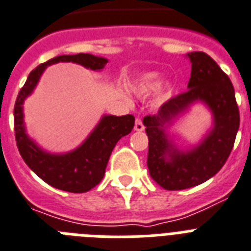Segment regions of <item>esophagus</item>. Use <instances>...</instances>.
Wrapping results in <instances>:
<instances>
[{"label":"esophagus","mask_w":251,"mask_h":251,"mask_svg":"<svg viewBox=\"0 0 251 251\" xmlns=\"http://www.w3.org/2000/svg\"><path fill=\"white\" fill-rule=\"evenodd\" d=\"M134 129H135L136 131H143L144 125H143V122H142V120H140V119L135 120V125H134Z\"/></svg>","instance_id":"34e87169"}]
</instances>
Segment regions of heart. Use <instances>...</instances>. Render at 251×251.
Here are the masks:
<instances>
[{
  "label": "heart",
  "mask_w": 251,
  "mask_h": 251,
  "mask_svg": "<svg viewBox=\"0 0 251 251\" xmlns=\"http://www.w3.org/2000/svg\"><path fill=\"white\" fill-rule=\"evenodd\" d=\"M161 85V78L156 73H147L144 76H142L138 85L140 93L150 94L152 91H156Z\"/></svg>",
  "instance_id": "obj_1"
}]
</instances>
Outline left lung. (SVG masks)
Returning a JSON list of instances; mask_svg holds the SVG:
<instances>
[{
  "label": "left lung",
  "instance_id": "8db88e82",
  "mask_svg": "<svg viewBox=\"0 0 251 251\" xmlns=\"http://www.w3.org/2000/svg\"><path fill=\"white\" fill-rule=\"evenodd\" d=\"M188 58L192 63L188 90L165 101L157 115L143 119L150 140L147 158L150 175L169 191L191 188L217 174L231 154L240 126V112L229 77L205 52H189ZM196 100L209 105L214 115V129L195 150L179 152L168 143L162 127Z\"/></svg>",
  "mask_w": 251,
  "mask_h": 251
}]
</instances>
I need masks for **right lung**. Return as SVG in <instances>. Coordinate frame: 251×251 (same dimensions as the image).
Here are the masks:
<instances>
[{"label":"right lung","instance_id":"1","mask_svg":"<svg viewBox=\"0 0 251 251\" xmlns=\"http://www.w3.org/2000/svg\"><path fill=\"white\" fill-rule=\"evenodd\" d=\"M58 62H73L86 68L101 69L107 59L91 54L59 55L42 63L29 73L20 89L14 107V130L20 156L44 182L72 193H83L99 184L104 176L112 151L122 136L131 132L135 117L104 116L85 143L67 154H50L40 150L28 136L23 126V101L37 85L45 68Z\"/></svg>","mask_w":251,"mask_h":251}]
</instances>
